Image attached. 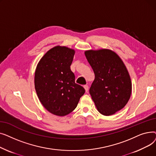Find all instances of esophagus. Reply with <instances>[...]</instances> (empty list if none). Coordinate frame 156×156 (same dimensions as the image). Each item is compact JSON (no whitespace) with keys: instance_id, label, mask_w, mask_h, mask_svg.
Returning a JSON list of instances; mask_svg holds the SVG:
<instances>
[{"instance_id":"1","label":"esophagus","mask_w":156,"mask_h":156,"mask_svg":"<svg viewBox=\"0 0 156 156\" xmlns=\"http://www.w3.org/2000/svg\"><path fill=\"white\" fill-rule=\"evenodd\" d=\"M83 87H84V88H85V89L86 92H88V85H84Z\"/></svg>"}]
</instances>
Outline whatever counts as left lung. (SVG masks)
I'll list each match as a JSON object with an SVG mask.
<instances>
[{
	"label": "left lung",
	"instance_id": "left-lung-1",
	"mask_svg": "<svg viewBox=\"0 0 156 156\" xmlns=\"http://www.w3.org/2000/svg\"><path fill=\"white\" fill-rule=\"evenodd\" d=\"M85 54L95 75L90 94L101 114L112 115L125 107L132 93L126 68L120 57L108 49L87 51Z\"/></svg>",
	"mask_w": 156,
	"mask_h": 156
}]
</instances>
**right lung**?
Listing matches in <instances>:
<instances>
[{
	"label": "right lung",
	"instance_id": "add662e5",
	"mask_svg": "<svg viewBox=\"0 0 156 156\" xmlns=\"http://www.w3.org/2000/svg\"><path fill=\"white\" fill-rule=\"evenodd\" d=\"M75 51L57 46L40 59L35 75V87L40 101L52 114L63 116L78 105L85 88L75 83L70 68Z\"/></svg>",
	"mask_w": 156,
	"mask_h": 156
}]
</instances>
